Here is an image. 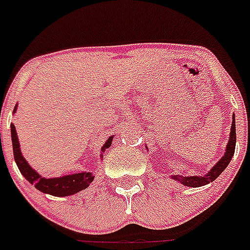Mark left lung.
<instances>
[{"label":"left lung","instance_id":"1","mask_svg":"<svg viewBox=\"0 0 250 250\" xmlns=\"http://www.w3.org/2000/svg\"><path fill=\"white\" fill-rule=\"evenodd\" d=\"M235 145H236V129H235V118H233L232 125H231V133H229V140L227 143V146H226L225 156L222 157L221 160L214 165L213 168L208 174L202 175V176H182V175H174L171 178L174 179V180H178L179 183H182L183 186L187 187H202L214 182L223 172L226 167L229 166V162H231V158L235 154Z\"/></svg>","mask_w":250,"mask_h":250}]
</instances>
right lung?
Wrapping results in <instances>:
<instances>
[{
  "label": "right lung",
  "instance_id": "obj_1",
  "mask_svg": "<svg viewBox=\"0 0 250 250\" xmlns=\"http://www.w3.org/2000/svg\"><path fill=\"white\" fill-rule=\"evenodd\" d=\"M15 110H17V106L14 109V113H15ZM113 137L114 136H110L107 139L105 145L101 148L102 152H105V149L110 148ZM11 141H13L14 158H15V162H17L18 168L21 170V175L31 184L36 187L37 189L44 192V193H49L52 196H57V197H60V196L66 197V196H71V194H75L80 190L85 189L86 187L93 182L94 176L92 175V172H85V171L79 172V174L64 175V176H60V178H42L39 172H36L32 167L29 166L28 162L24 160V157L21 156V145H19L17 129H15L14 125H11Z\"/></svg>",
  "mask_w": 250,
  "mask_h": 250
}]
</instances>
